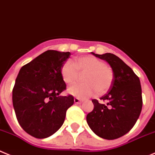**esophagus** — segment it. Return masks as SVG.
Returning a JSON list of instances; mask_svg holds the SVG:
<instances>
[{"mask_svg":"<svg viewBox=\"0 0 155 155\" xmlns=\"http://www.w3.org/2000/svg\"><path fill=\"white\" fill-rule=\"evenodd\" d=\"M74 102H75V104H81L82 102L79 99V98L76 97V98H74Z\"/></svg>","mask_w":155,"mask_h":155,"instance_id":"1","label":"esophagus"}]
</instances>
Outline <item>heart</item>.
<instances>
[{
  "label": "heart",
  "instance_id": "b5f03b06",
  "mask_svg": "<svg viewBox=\"0 0 155 155\" xmlns=\"http://www.w3.org/2000/svg\"><path fill=\"white\" fill-rule=\"evenodd\" d=\"M64 82L68 85L76 83L79 74H85L82 78L83 84L75 85L68 89V92L79 99H86L97 92L103 94L110 89L115 79L112 67L103 61L92 56L76 58L74 63L67 60L60 70Z\"/></svg>",
  "mask_w": 155,
  "mask_h": 155
}]
</instances>
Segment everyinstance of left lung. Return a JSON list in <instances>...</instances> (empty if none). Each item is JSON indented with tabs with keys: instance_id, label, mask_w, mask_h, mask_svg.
Wrapping results in <instances>:
<instances>
[{
	"instance_id": "8db88e82",
	"label": "left lung",
	"mask_w": 155,
	"mask_h": 155,
	"mask_svg": "<svg viewBox=\"0 0 155 155\" xmlns=\"http://www.w3.org/2000/svg\"><path fill=\"white\" fill-rule=\"evenodd\" d=\"M92 53L110 65L115 79L108 92L100 98L105 104L92 99L94 108L87 115L86 121L100 138L116 139L133 128L141 114L143 102L139 78L115 55Z\"/></svg>"
}]
</instances>
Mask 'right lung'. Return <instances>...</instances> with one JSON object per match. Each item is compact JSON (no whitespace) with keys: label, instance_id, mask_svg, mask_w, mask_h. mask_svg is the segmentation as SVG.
Listing matches in <instances>:
<instances>
[{"label":"right lung","instance_id":"add662e5","mask_svg":"<svg viewBox=\"0 0 155 155\" xmlns=\"http://www.w3.org/2000/svg\"><path fill=\"white\" fill-rule=\"evenodd\" d=\"M69 52L47 50L20 69L12 92L16 117L21 128L36 138H45L63 125L73 95L60 96L66 85L60 73Z\"/></svg>","mask_w":155,"mask_h":155}]
</instances>
